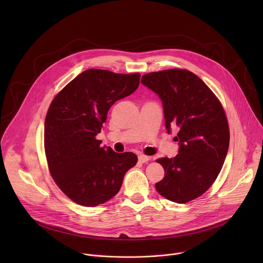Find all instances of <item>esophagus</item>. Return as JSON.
I'll return each mask as SVG.
<instances>
[{
	"mask_svg": "<svg viewBox=\"0 0 263 263\" xmlns=\"http://www.w3.org/2000/svg\"><path fill=\"white\" fill-rule=\"evenodd\" d=\"M148 160H149V157H147L145 155H138V161L140 163H144V162H146Z\"/></svg>",
	"mask_w": 263,
	"mask_h": 263,
	"instance_id": "34e87169",
	"label": "esophagus"
}]
</instances>
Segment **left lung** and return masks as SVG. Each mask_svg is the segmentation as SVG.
Segmentation results:
<instances>
[{
  "label": "left lung",
  "instance_id": "left-lung-1",
  "mask_svg": "<svg viewBox=\"0 0 263 263\" xmlns=\"http://www.w3.org/2000/svg\"><path fill=\"white\" fill-rule=\"evenodd\" d=\"M142 85L163 105L165 128L175 137L179 153L157 160L164 177L155 184L165 199L184 204L202 196L217 178L229 148V126L223 108L210 88L190 70L174 68L148 72Z\"/></svg>",
  "mask_w": 263,
  "mask_h": 263
}]
</instances>
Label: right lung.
<instances>
[{
	"instance_id": "obj_1",
	"label": "right lung",
	"mask_w": 263,
	"mask_h": 263,
	"mask_svg": "<svg viewBox=\"0 0 263 263\" xmlns=\"http://www.w3.org/2000/svg\"><path fill=\"white\" fill-rule=\"evenodd\" d=\"M140 73L87 69L52 101L45 121V151L50 173L74 203L103 204L121 190L126 173L137 162L131 152L116 153L96 139L117 101L133 93Z\"/></svg>"
}]
</instances>
